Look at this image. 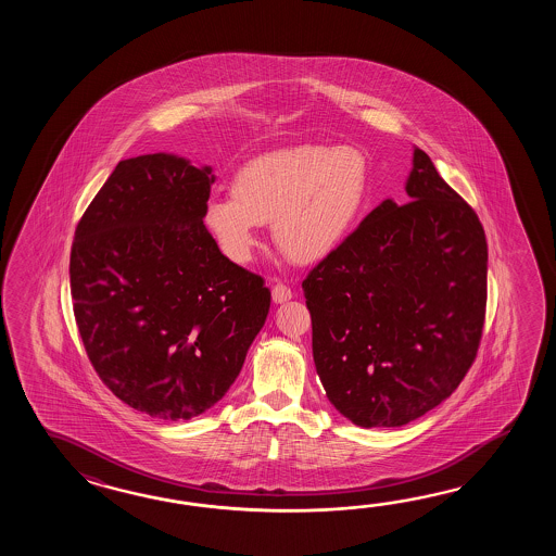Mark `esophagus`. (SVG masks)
<instances>
[{
	"mask_svg": "<svg viewBox=\"0 0 556 556\" xmlns=\"http://www.w3.org/2000/svg\"><path fill=\"white\" fill-rule=\"evenodd\" d=\"M273 300L276 304H283L288 300H292V290L286 283H276L273 288Z\"/></svg>",
	"mask_w": 556,
	"mask_h": 556,
	"instance_id": "esophagus-1",
	"label": "esophagus"
}]
</instances>
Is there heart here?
<instances>
[{
  "label": "heart",
  "instance_id": "heart-1",
  "mask_svg": "<svg viewBox=\"0 0 556 556\" xmlns=\"http://www.w3.org/2000/svg\"><path fill=\"white\" fill-rule=\"evenodd\" d=\"M371 170L355 147L304 142L250 159L232 192L204 202L202 220L226 258L249 264L264 223L290 258L318 262L340 249L369 199Z\"/></svg>",
  "mask_w": 556,
  "mask_h": 556
}]
</instances>
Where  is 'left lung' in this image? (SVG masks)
<instances>
[{"label": "left lung", "mask_w": 556, "mask_h": 556, "mask_svg": "<svg viewBox=\"0 0 556 556\" xmlns=\"http://www.w3.org/2000/svg\"><path fill=\"white\" fill-rule=\"evenodd\" d=\"M409 202L386 199L302 282L331 405L400 427L445 402L479 350L486 240L477 214L414 147Z\"/></svg>", "instance_id": "left-lung-1"}]
</instances>
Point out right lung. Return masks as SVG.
Instances as JSON below:
<instances>
[{
	"instance_id": "1",
	"label": "right lung",
	"mask_w": 556,
	"mask_h": 556,
	"mask_svg": "<svg viewBox=\"0 0 556 556\" xmlns=\"http://www.w3.org/2000/svg\"><path fill=\"white\" fill-rule=\"evenodd\" d=\"M214 178L177 154L121 161L75 230L85 352L121 402L154 419L220 402L270 309L261 276L228 261L202 223Z\"/></svg>"
}]
</instances>
